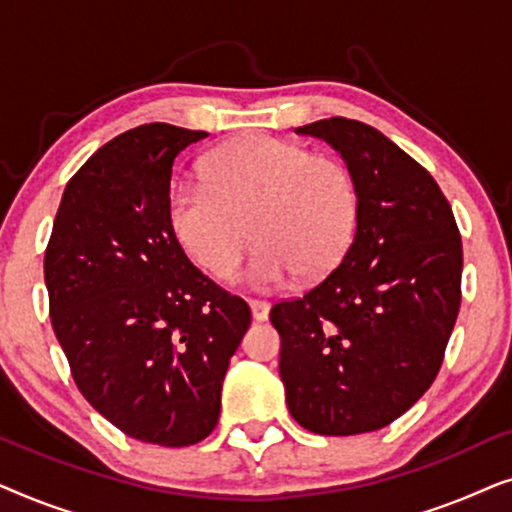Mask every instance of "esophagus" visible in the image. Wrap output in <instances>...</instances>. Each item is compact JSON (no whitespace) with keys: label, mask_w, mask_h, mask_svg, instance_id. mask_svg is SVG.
<instances>
[{"label":"esophagus","mask_w":512,"mask_h":512,"mask_svg":"<svg viewBox=\"0 0 512 512\" xmlns=\"http://www.w3.org/2000/svg\"><path fill=\"white\" fill-rule=\"evenodd\" d=\"M249 307L256 321H265L270 317V303H265V300H251Z\"/></svg>","instance_id":"34e87169"}]
</instances>
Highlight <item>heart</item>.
<instances>
[{
    "mask_svg": "<svg viewBox=\"0 0 512 512\" xmlns=\"http://www.w3.org/2000/svg\"><path fill=\"white\" fill-rule=\"evenodd\" d=\"M202 181H174L167 219L186 254L216 279L240 268L251 235L261 244L249 282H317L345 261L359 226L361 195L338 158L272 135L235 139L209 153ZM252 233H248V228Z\"/></svg>",
    "mask_w": 512,
    "mask_h": 512,
    "instance_id": "obj_1",
    "label": "heart"
}]
</instances>
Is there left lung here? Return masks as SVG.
Returning a JSON list of instances; mask_svg holds the SVG:
<instances>
[{"label":"left lung","mask_w":512,"mask_h":512,"mask_svg":"<svg viewBox=\"0 0 512 512\" xmlns=\"http://www.w3.org/2000/svg\"><path fill=\"white\" fill-rule=\"evenodd\" d=\"M296 132L340 151L361 212L345 261L270 310L279 375L303 429L356 436L394 422L436 380L461 305V235L436 179L380 130L333 116Z\"/></svg>","instance_id":"8db88e82"}]
</instances>
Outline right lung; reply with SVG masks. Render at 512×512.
Here are the masks:
<instances>
[{"label": "right lung", "mask_w": 512, "mask_h": 512, "mask_svg": "<svg viewBox=\"0 0 512 512\" xmlns=\"http://www.w3.org/2000/svg\"><path fill=\"white\" fill-rule=\"evenodd\" d=\"M207 132L139 125L69 179L46 247L51 324L83 398L125 436L200 443L251 310L188 261L167 219L174 158Z\"/></svg>", "instance_id": "right-lung-1"}]
</instances>
